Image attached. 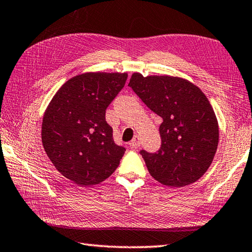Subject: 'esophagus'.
<instances>
[{
    "label": "esophagus",
    "mask_w": 252,
    "mask_h": 252,
    "mask_svg": "<svg viewBox=\"0 0 252 252\" xmlns=\"http://www.w3.org/2000/svg\"><path fill=\"white\" fill-rule=\"evenodd\" d=\"M140 138H139V135H135L134 138H133V140H132L131 142H130V146L131 148H134V149H138L139 146H140Z\"/></svg>",
    "instance_id": "esophagus-1"
}]
</instances>
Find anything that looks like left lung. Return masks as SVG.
Here are the masks:
<instances>
[{"instance_id":"8db88e82","label":"left lung","mask_w":252,"mask_h":252,"mask_svg":"<svg viewBox=\"0 0 252 252\" xmlns=\"http://www.w3.org/2000/svg\"><path fill=\"white\" fill-rule=\"evenodd\" d=\"M129 86L151 110L163 119L158 153L141 151L154 180L183 187L202 177L218 146V121L212 104L193 82L174 76L132 74Z\"/></svg>"}]
</instances>
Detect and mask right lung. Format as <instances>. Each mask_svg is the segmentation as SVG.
I'll return each mask as SVG.
<instances>
[{"label": "right lung", "mask_w": 252, "mask_h": 252, "mask_svg": "<svg viewBox=\"0 0 252 252\" xmlns=\"http://www.w3.org/2000/svg\"><path fill=\"white\" fill-rule=\"evenodd\" d=\"M126 78V72L77 75L58 89L45 110V152L56 170L77 185L100 184L120 164L126 149L114 143L106 109Z\"/></svg>", "instance_id": "1"}]
</instances>
